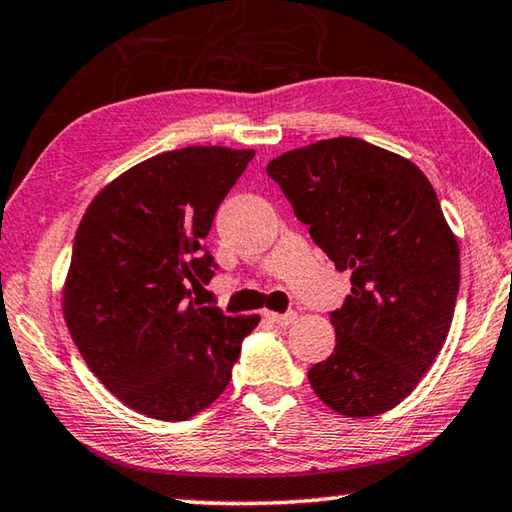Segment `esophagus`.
Returning <instances> with one entry per match:
<instances>
[{
    "instance_id": "esophagus-1",
    "label": "esophagus",
    "mask_w": 512,
    "mask_h": 512,
    "mask_svg": "<svg viewBox=\"0 0 512 512\" xmlns=\"http://www.w3.org/2000/svg\"><path fill=\"white\" fill-rule=\"evenodd\" d=\"M266 319H269L271 323H275V326H289L291 321L296 319L294 312H285V314H278V312H264Z\"/></svg>"
}]
</instances>
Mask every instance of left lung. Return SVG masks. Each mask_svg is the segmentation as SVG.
<instances>
[{"mask_svg":"<svg viewBox=\"0 0 512 512\" xmlns=\"http://www.w3.org/2000/svg\"><path fill=\"white\" fill-rule=\"evenodd\" d=\"M351 296L330 312L335 351L307 373L339 415L376 417L399 405L449 335L460 250L426 175L353 136L280 154L266 166Z\"/></svg>","mask_w":512,"mask_h":512,"instance_id":"obj_1","label":"left lung"}]
</instances>
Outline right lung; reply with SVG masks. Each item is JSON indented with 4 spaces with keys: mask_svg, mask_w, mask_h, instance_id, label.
Returning a JSON list of instances; mask_svg holds the SVG:
<instances>
[{
    "mask_svg": "<svg viewBox=\"0 0 512 512\" xmlns=\"http://www.w3.org/2000/svg\"><path fill=\"white\" fill-rule=\"evenodd\" d=\"M253 157L221 145L157 154L81 218L63 314L88 369L141 415L186 421L212 405L259 323L191 298L218 269L205 239Z\"/></svg>",
    "mask_w": 512,
    "mask_h": 512,
    "instance_id": "obj_1",
    "label": "right lung"
}]
</instances>
